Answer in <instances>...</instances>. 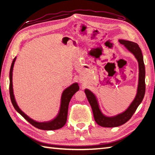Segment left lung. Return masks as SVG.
Wrapping results in <instances>:
<instances>
[{"instance_id": "1", "label": "left lung", "mask_w": 155, "mask_h": 155, "mask_svg": "<svg viewBox=\"0 0 155 155\" xmlns=\"http://www.w3.org/2000/svg\"><path fill=\"white\" fill-rule=\"evenodd\" d=\"M118 41L120 44L123 45L128 51L134 54L139 63V74L137 93L130 106L123 113L118 114L116 116L107 117L101 112L95 95L90 90L85 89L84 93L93 110L94 120L98 125L103 127H116L127 123L132 117L137 108L143 101L145 93V67H144L143 56L140 47L135 42L129 41L120 39Z\"/></svg>"}]
</instances>
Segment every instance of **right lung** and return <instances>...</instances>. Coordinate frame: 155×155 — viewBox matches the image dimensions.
Listing matches in <instances>:
<instances>
[{
	"instance_id": "right-lung-1",
	"label": "right lung",
	"mask_w": 155,
	"mask_h": 155,
	"mask_svg": "<svg viewBox=\"0 0 155 155\" xmlns=\"http://www.w3.org/2000/svg\"><path fill=\"white\" fill-rule=\"evenodd\" d=\"M16 57H15L13 60L11 69H10V85H9V92H10V97H11V100L12 102V104L13 107L15 108V110L18 112V113L21 114L22 116L24 117L26 120H27L28 123H30L32 126L35 127L39 128L41 130H57L59 128H62L65 124L67 120V114H68V104L69 102H70L72 97L77 93V92L79 90V87L77 83H73L71 84L70 87L66 88V89L62 92V96H61V107L60 110H59V113H58L57 116L54 118L53 120L48 122H42V123H39L32 118L28 117L27 114H25L20 109V108L16 104V102L15 101L14 93H13V88H12V71L13 67H14V64L16 61Z\"/></svg>"
}]
</instances>
